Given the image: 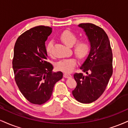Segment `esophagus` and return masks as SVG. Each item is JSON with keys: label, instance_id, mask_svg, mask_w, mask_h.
<instances>
[{"label": "esophagus", "instance_id": "esophagus-1", "mask_svg": "<svg viewBox=\"0 0 128 128\" xmlns=\"http://www.w3.org/2000/svg\"><path fill=\"white\" fill-rule=\"evenodd\" d=\"M64 77L66 78H71L72 75L70 74H68V73H64Z\"/></svg>", "mask_w": 128, "mask_h": 128}]
</instances>
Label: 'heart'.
I'll return each mask as SVG.
<instances>
[{
  "label": "heart",
  "instance_id": "b5f03b06",
  "mask_svg": "<svg viewBox=\"0 0 128 128\" xmlns=\"http://www.w3.org/2000/svg\"><path fill=\"white\" fill-rule=\"evenodd\" d=\"M60 39L67 46L72 47L73 45V51L75 55L80 59H83L88 54L90 51V44L87 41L81 40L76 42L78 36L70 30H66L60 35ZM54 42L50 41L46 46V52L51 54ZM76 65V61L74 58L64 59L60 60L56 64L57 70L66 73H70L73 70Z\"/></svg>",
  "mask_w": 128,
  "mask_h": 128
}]
</instances>
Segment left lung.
Instances as JSON below:
<instances>
[{"instance_id": "obj_1", "label": "left lung", "mask_w": 128, "mask_h": 128, "mask_svg": "<svg viewBox=\"0 0 128 128\" xmlns=\"http://www.w3.org/2000/svg\"><path fill=\"white\" fill-rule=\"evenodd\" d=\"M78 26L86 32L90 50L80 67L86 74H74L77 86L72 94L78 102L90 104L106 89L112 74V53L108 36L102 28L92 23H80Z\"/></svg>"}]
</instances>
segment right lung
<instances>
[{
	"mask_svg": "<svg viewBox=\"0 0 128 128\" xmlns=\"http://www.w3.org/2000/svg\"><path fill=\"white\" fill-rule=\"evenodd\" d=\"M52 30L49 26H36L19 36L14 46L16 82L24 98L36 105L49 100L55 84L62 78V73L53 72V66L47 61L45 42Z\"/></svg>",
	"mask_w": 128,
	"mask_h": 128,
	"instance_id": "add662e5",
	"label": "right lung"
}]
</instances>
